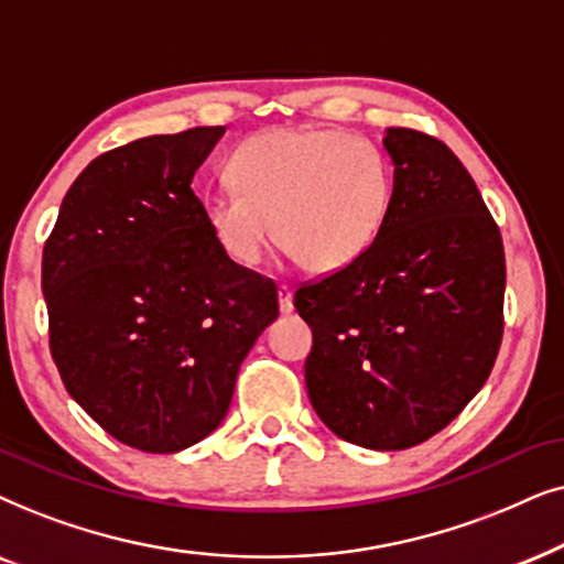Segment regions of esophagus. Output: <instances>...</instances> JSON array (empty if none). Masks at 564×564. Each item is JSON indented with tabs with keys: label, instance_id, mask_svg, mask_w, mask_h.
Masks as SVG:
<instances>
[{
	"label": "esophagus",
	"instance_id": "1",
	"mask_svg": "<svg viewBox=\"0 0 564 564\" xmlns=\"http://www.w3.org/2000/svg\"><path fill=\"white\" fill-rule=\"evenodd\" d=\"M278 310H281V314L294 312V291H291L286 283L278 286Z\"/></svg>",
	"mask_w": 564,
	"mask_h": 564
}]
</instances>
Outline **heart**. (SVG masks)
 <instances>
[{
	"mask_svg": "<svg viewBox=\"0 0 564 564\" xmlns=\"http://www.w3.org/2000/svg\"><path fill=\"white\" fill-rule=\"evenodd\" d=\"M237 187L204 198L208 229L231 262L254 268L270 239L327 275L360 260L392 206V167L369 139L337 129L254 133L231 154Z\"/></svg>",
	"mask_w": 564,
	"mask_h": 564,
	"instance_id": "obj_1",
	"label": "heart"
}]
</instances>
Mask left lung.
Masks as SVG:
<instances>
[{
	"label": "left lung",
	"instance_id": "obj_1",
	"mask_svg": "<svg viewBox=\"0 0 564 564\" xmlns=\"http://www.w3.org/2000/svg\"><path fill=\"white\" fill-rule=\"evenodd\" d=\"M392 206L345 270L296 289L312 327L304 379L335 435L373 452L423 444L467 408L502 340L506 252L467 167L415 129H389Z\"/></svg>",
	"mask_w": 564,
	"mask_h": 564
}]
</instances>
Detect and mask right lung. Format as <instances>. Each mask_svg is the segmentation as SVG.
Instances as JSON below:
<instances>
[{
  "mask_svg": "<svg viewBox=\"0 0 564 564\" xmlns=\"http://www.w3.org/2000/svg\"><path fill=\"white\" fill-rule=\"evenodd\" d=\"M221 133L198 126L100 154L43 247L66 392L147 454L183 452L219 427L239 366L278 317L275 283L224 254L191 187Z\"/></svg>",
  "mask_w": 564,
  "mask_h": 564,
  "instance_id": "add662e5",
  "label": "right lung"
}]
</instances>
